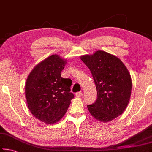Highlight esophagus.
<instances>
[{
  "mask_svg": "<svg viewBox=\"0 0 152 152\" xmlns=\"http://www.w3.org/2000/svg\"><path fill=\"white\" fill-rule=\"evenodd\" d=\"M76 96L77 97H81L82 96V93L81 92H78L76 93Z\"/></svg>",
  "mask_w": 152,
  "mask_h": 152,
  "instance_id": "34e87169",
  "label": "esophagus"
}]
</instances>
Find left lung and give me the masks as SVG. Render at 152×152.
<instances>
[{
  "mask_svg": "<svg viewBox=\"0 0 152 152\" xmlns=\"http://www.w3.org/2000/svg\"><path fill=\"white\" fill-rule=\"evenodd\" d=\"M80 59L91 70L97 91L96 101L87 105L89 112L100 121H110L124 112L129 101V72L119 58L106 51H97Z\"/></svg>",
  "mask_w": 152,
  "mask_h": 152,
  "instance_id": "left-lung-1",
  "label": "left lung"
}]
</instances>
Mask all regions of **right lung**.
I'll return each instance as SVG.
<instances>
[{"instance_id":"obj_1","label":"right lung","mask_w":152,"mask_h":152,"mask_svg":"<svg viewBox=\"0 0 152 152\" xmlns=\"http://www.w3.org/2000/svg\"><path fill=\"white\" fill-rule=\"evenodd\" d=\"M66 60L51 55L35 66L25 84V97L31 113L37 119L52 124L65 115L74 97L72 80L61 77Z\"/></svg>"}]
</instances>
